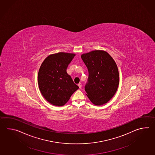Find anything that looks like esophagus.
Returning a JSON list of instances; mask_svg holds the SVG:
<instances>
[{
  "label": "esophagus",
  "instance_id": "esophagus-1",
  "mask_svg": "<svg viewBox=\"0 0 155 155\" xmlns=\"http://www.w3.org/2000/svg\"><path fill=\"white\" fill-rule=\"evenodd\" d=\"M78 87H79V89L82 88V84H81V83H79V84H78Z\"/></svg>",
  "mask_w": 155,
  "mask_h": 155
}]
</instances>
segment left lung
Masks as SVG:
<instances>
[{"label": "left lung", "mask_w": 155, "mask_h": 155, "mask_svg": "<svg viewBox=\"0 0 155 155\" xmlns=\"http://www.w3.org/2000/svg\"><path fill=\"white\" fill-rule=\"evenodd\" d=\"M81 58L88 70L86 95L94 104H104L113 97L118 88L119 74L117 64L104 51H93L82 54Z\"/></svg>", "instance_id": "obj_1"}]
</instances>
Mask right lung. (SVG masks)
Here are the masks:
<instances>
[{
	"mask_svg": "<svg viewBox=\"0 0 155 155\" xmlns=\"http://www.w3.org/2000/svg\"><path fill=\"white\" fill-rule=\"evenodd\" d=\"M75 55L66 52L52 54L41 64L38 73V87L42 96L51 104L63 106L79 88L66 71Z\"/></svg>",
	"mask_w": 155,
	"mask_h": 155,
	"instance_id": "1",
	"label": "right lung"
}]
</instances>
